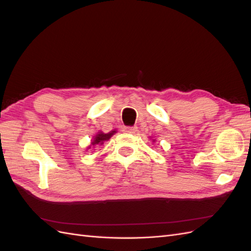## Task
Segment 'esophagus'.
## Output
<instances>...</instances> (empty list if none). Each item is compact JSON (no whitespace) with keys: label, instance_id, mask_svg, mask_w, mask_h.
Listing matches in <instances>:
<instances>
[{"label":"esophagus","instance_id":"1","mask_svg":"<svg viewBox=\"0 0 251 251\" xmlns=\"http://www.w3.org/2000/svg\"><path fill=\"white\" fill-rule=\"evenodd\" d=\"M123 131L125 133H126V134H135V132L137 131V127H135V126H125L123 128Z\"/></svg>","mask_w":251,"mask_h":251}]
</instances>
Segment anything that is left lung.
I'll list each match as a JSON object with an SVG mask.
<instances>
[{
	"label": "left lung",
	"instance_id": "obj_1",
	"mask_svg": "<svg viewBox=\"0 0 251 251\" xmlns=\"http://www.w3.org/2000/svg\"><path fill=\"white\" fill-rule=\"evenodd\" d=\"M153 141H155V140H153Z\"/></svg>",
	"mask_w": 251,
	"mask_h": 251
}]
</instances>
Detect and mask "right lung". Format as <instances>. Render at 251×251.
<instances>
[{"label": "right lung", "instance_id": "add662e5", "mask_svg": "<svg viewBox=\"0 0 251 251\" xmlns=\"http://www.w3.org/2000/svg\"><path fill=\"white\" fill-rule=\"evenodd\" d=\"M115 133H116V131H111L110 133H107V134H104L102 132H98V134H96L94 136L93 141L91 142V146H101L104 141L109 140Z\"/></svg>", "mask_w": 251, "mask_h": 251}]
</instances>
